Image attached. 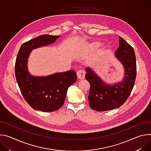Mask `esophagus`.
<instances>
[{
    "label": "esophagus",
    "instance_id": "esophagus-1",
    "mask_svg": "<svg viewBox=\"0 0 151 151\" xmlns=\"http://www.w3.org/2000/svg\"><path fill=\"white\" fill-rule=\"evenodd\" d=\"M77 74V77L78 79H83L85 78V73L83 70H79L76 73Z\"/></svg>",
    "mask_w": 151,
    "mask_h": 151
}]
</instances>
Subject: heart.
Masks as SVG:
<instances>
[{"instance_id": "obj_1", "label": "heart", "mask_w": 151, "mask_h": 151, "mask_svg": "<svg viewBox=\"0 0 151 151\" xmlns=\"http://www.w3.org/2000/svg\"><path fill=\"white\" fill-rule=\"evenodd\" d=\"M99 47L100 44L98 42H92L91 44L85 45L82 48L81 57L87 58L88 55L93 54Z\"/></svg>"}]
</instances>
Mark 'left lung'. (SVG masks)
Here are the masks:
<instances>
[{
  "instance_id": "1",
  "label": "left lung",
  "mask_w": 151,
  "mask_h": 151,
  "mask_svg": "<svg viewBox=\"0 0 151 151\" xmlns=\"http://www.w3.org/2000/svg\"><path fill=\"white\" fill-rule=\"evenodd\" d=\"M119 47L115 56L121 63L124 76L121 82L106 83L91 68L85 69V78L90 84L89 104L96 111H106L121 106L130 96L136 77L135 52L131 45L119 36Z\"/></svg>"
}]
</instances>
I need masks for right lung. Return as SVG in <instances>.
I'll use <instances>...</instances> for the list:
<instances>
[{"instance_id": "obj_1", "label": "right lung", "mask_w": 151, "mask_h": 151, "mask_svg": "<svg viewBox=\"0 0 151 151\" xmlns=\"http://www.w3.org/2000/svg\"><path fill=\"white\" fill-rule=\"evenodd\" d=\"M60 36L44 35L21 45L15 65L16 80L20 91L33 109L53 112L62 107L70 86L77 80L73 70L46 76H36L28 70V58L33 50L51 45Z\"/></svg>"}]
</instances>
